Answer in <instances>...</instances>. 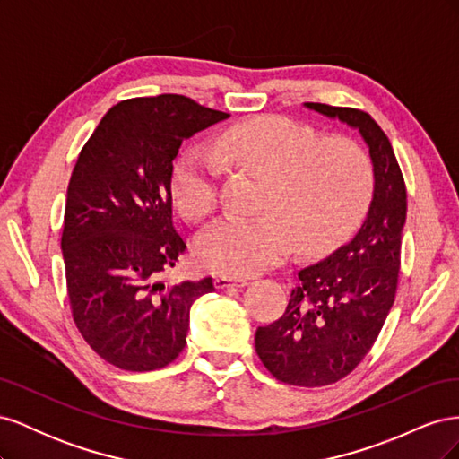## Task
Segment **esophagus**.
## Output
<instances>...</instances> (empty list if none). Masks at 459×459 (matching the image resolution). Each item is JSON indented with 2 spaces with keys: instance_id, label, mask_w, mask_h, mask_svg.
I'll return each mask as SVG.
<instances>
[{
  "instance_id": "esophagus-1",
  "label": "esophagus",
  "mask_w": 459,
  "mask_h": 459,
  "mask_svg": "<svg viewBox=\"0 0 459 459\" xmlns=\"http://www.w3.org/2000/svg\"><path fill=\"white\" fill-rule=\"evenodd\" d=\"M214 285H216V289H228V287H243V285H247L245 281H241V283H238V281H233V280H230V277H224V275H220V277H214Z\"/></svg>"
}]
</instances>
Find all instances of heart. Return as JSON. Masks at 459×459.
<instances>
[{"label": "heart", "mask_w": 459, "mask_h": 459, "mask_svg": "<svg viewBox=\"0 0 459 459\" xmlns=\"http://www.w3.org/2000/svg\"><path fill=\"white\" fill-rule=\"evenodd\" d=\"M221 157L266 178L256 218H221L197 239L201 266L226 277H251L297 251L322 255L349 239L373 195L368 152L351 140H322L314 128L285 117H262L218 137ZM218 162L211 151L178 159L170 195L178 212L203 220L216 203Z\"/></svg>", "instance_id": "heart-1"}]
</instances>
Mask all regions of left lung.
I'll use <instances>...</instances> for the list:
<instances>
[{
  "label": "left lung",
  "mask_w": 459,
  "mask_h": 459,
  "mask_svg": "<svg viewBox=\"0 0 459 459\" xmlns=\"http://www.w3.org/2000/svg\"><path fill=\"white\" fill-rule=\"evenodd\" d=\"M304 107L358 130L373 166V195L354 238L299 272L285 314L256 329L255 346L273 377L324 386L362 362L393 308L406 186L391 142L368 113L324 103Z\"/></svg>",
  "instance_id": "left-lung-1"
}]
</instances>
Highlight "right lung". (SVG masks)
Listing matches in <instances>:
<instances>
[{
  "label": "right lung",
  "instance_id": "1",
  "mask_svg": "<svg viewBox=\"0 0 459 459\" xmlns=\"http://www.w3.org/2000/svg\"><path fill=\"white\" fill-rule=\"evenodd\" d=\"M230 118L186 95L117 103L82 149L66 189L61 251L82 337L126 371L169 366L184 351L189 312L212 277L160 280L186 251L172 226L179 145Z\"/></svg>",
  "mask_w": 459,
  "mask_h": 459
}]
</instances>
